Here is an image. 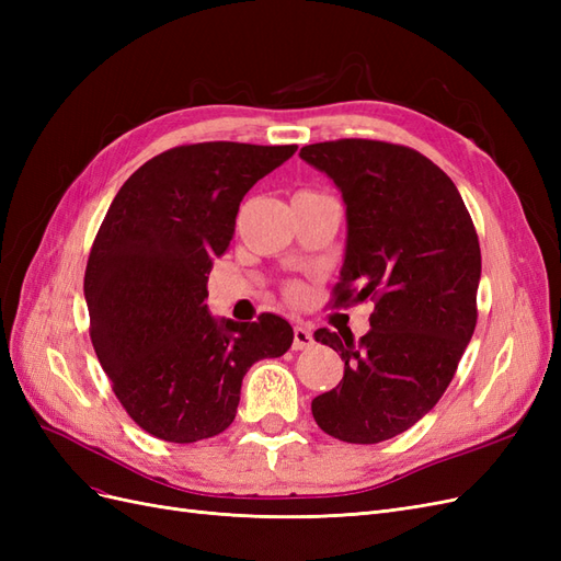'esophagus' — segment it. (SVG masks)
I'll list each match as a JSON object with an SVG mask.
<instances>
[{
    "label": "esophagus",
    "instance_id": "esophagus-1",
    "mask_svg": "<svg viewBox=\"0 0 561 561\" xmlns=\"http://www.w3.org/2000/svg\"><path fill=\"white\" fill-rule=\"evenodd\" d=\"M313 344V332H311V328H307V325H295V339H293V348L295 351H304V348H309Z\"/></svg>",
    "mask_w": 561,
    "mask_h": 561
}]
</instances>
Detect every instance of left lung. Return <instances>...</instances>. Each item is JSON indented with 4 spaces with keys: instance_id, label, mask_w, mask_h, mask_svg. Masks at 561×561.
<instances>
[{
    "instance_id": "8db88e82",
    "label": "left lung",
    "mask_w": 561,
    "mask_h": 561,
    "mask_svg": "<svg viewBox=\"0 0 561 561\" xmlns=\"http://www.w3.org/2000/svg\"><path fill=\"white\" fill-rule=\"evenodd\" d=\"M299 157L346 203V254L336 307L371 299V330H316L344 360V379L311 402L318 426L353 445L412 428L443 398L478 322L482 254L456 184L416 149L332 140Z\"/></svg>"
}]
</instances>
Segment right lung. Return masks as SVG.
I'll return each mask as SVG.
<instances>
[{
	"label": "right lung",
	"mask_w": 561,
	"mask_h": 561,
	"mask_svg": "<svg viewBox=\"0 0 561 561\" xmlns=\"http://www.w3.org/2000/svg\"><path fill=\"white\" fill-rule=\"evenodd\" d=\"M297 145L198 142L140 165L93 241L83 295L114 396L142 431L190 445L231 426L245 371L293 346L290 322L208 311V274L252 184Z\"/></svg>",
	"instance_id": "right-lung-1"
}]
</instances>
